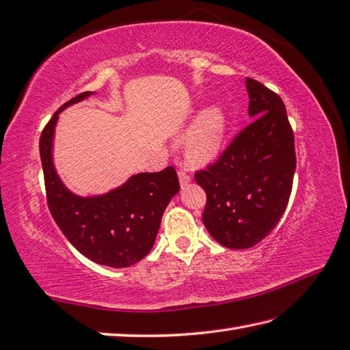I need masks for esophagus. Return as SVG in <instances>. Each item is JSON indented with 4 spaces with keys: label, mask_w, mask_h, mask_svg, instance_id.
<instances>
[{
    "label": "esophagus",
    "mask_w": 350,
    "mask_h": 350,
    "mask_svg": "<svg viewBox=\"0 0 350 350\" xmlns=\"http://www.w3.org/2000/svg\"><path fill=\"white\" fill-rule=\"evenodd\" d=\"M179 182H180V187L182 188L187 187V185L191 182V176L188 174V171L179 170Z\"/></svg>",
    "instance_id": "34e87169"
}]
</instances>
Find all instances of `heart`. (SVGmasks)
I'll use <instances>...</instances> for the list:
<instances>
[{
  "label": "heart",
  "mask_w": 350,
  "mask_h": 350,
  "mask_svg": "<svg viewBox=\"0 0 350 350\" xmlns=\"http://www.w3.org/2000/svg\"><path fill=\"white\" fill-rule=\"evenodd\" d=\"M228 133V115L218 105L197 116L183 138V152L189 163L204 165L220 154Z\"/></svg>",
  "instance_id": "heart-1"
}]
</instances>
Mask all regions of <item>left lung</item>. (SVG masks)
Returning <instances> with one entry per match:
<instances>
[{
  "mask_svg": "<svg viewBox=\"0 0 350 350\" xmlns=\"http://www.w3.org/2000/svg\"><path fill=\"white\" fill-rule=\"evenodd\" d=\"M249 115L218 161L196 171L206 193L203 223L228 249H249L276 228L288 204L296 152L284 101L276 92L245 79Z\"/></svg>",
  "mask_w": 350,
  "mask_h": 350,
  "instance_id": "1",
  "label": "left lung"
}]
</instances>
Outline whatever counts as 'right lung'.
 <instances>
[{
	"instance_id": "obj_1",
	"label": "right lung",
	"mask_w": 350,
	"mask_h": 350,
	"mask_svg": "<svg viewBox=\"0 0 350 350\" xmlns=\"http://www.w3.org/2000/svg\"><path fill=\"white\" fill-rule=\"evenodd\" d=\"M81 92L66 101L53 115L39 139L46 203L54 221L75 249L91 261L124 269L152 250L163 211L179 193L176 170L139 173L107 194L80 197L72 194L56 173L53 163V138L59 113L68 106L88 98Z\"/></svg>"
}]
</instances>
